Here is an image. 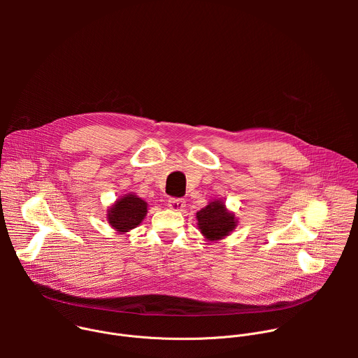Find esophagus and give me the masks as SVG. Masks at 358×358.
<instances>
[{
    "instance_id": "esophagus-1",
    "label": "esophagus",
    "mask_w": 358,
    "mask_h": 358,
    "mask_svg": "<svg viewBox=\"0 0 358 358\" xmlns=\"http://www.w3.org/2000/svg\"><path fill=\"white\" fill-rule=\"evenodd\" d=\"M169 207L173 211H182L185 207V201L181 198H170L169 199Z\"/></svg>"
}]
</instances>
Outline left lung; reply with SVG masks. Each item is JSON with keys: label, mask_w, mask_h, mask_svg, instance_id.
Listing matches in <instances>:
<instances>
[{"label": "left lung", "mask_w": 358, "mask_h": 358, "mask_svg": "<svg viewBox=\"0 0 358 358\" xmlns=\"http://www.w3.org/2000/svg\"><path fill=\"white\" fill-rule=\"evenodd\" d=\"M198 229L202 236L210 242L227 238L238 225V220L232 211L225 207L221 199H213L207 207L196 213Z\"/></svg>", "instance_id": "obj_1"}]
</instances>
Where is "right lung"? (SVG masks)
<instances>
[{
	"instance_id": "right-lung-1",
	"label": "right lung",
	"mask_w": 358,
	"mask_h": 358,
	"mask_svg": "<svg viewBox=\"0 0 358 358\" xmlns=\"http://www.w3.org/2000/svg\"><path fill=\"white\" fill-rule=\"evenodd\" d=\"M148 203L134 192L123 194L109 207L106 220L117 234H127L141 224Z\"/></svg>"
}]
</instances>
